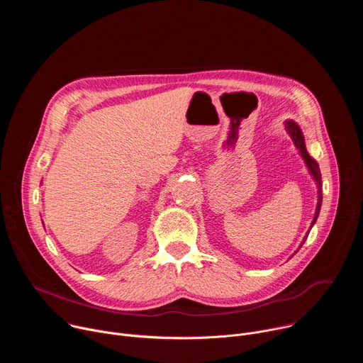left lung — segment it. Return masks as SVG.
Masks as SVG:
<instances>
[{"mask_svg":"<svg viewBox=\"0 0 363 363\" xmlns=\"http://www.w3.org/2000/svg\"><path fill=\"white\" fill-rule=\"evenodd\" d=\"M284 123H286V130L289 132L290 138L293 139V142H294L296 147L298 149L300 157L303 158V161H304V164H306V167H307V169H308L310 175L313 177V179H315V181H316V184H318V206H316V211H315V218H313V221H312V227H313V225H315V223H316V220H318V217H319L320 206H322V199H323V196H322V175H320V169H319L318 162H316L312 157H310L308 152H307V149H306L304 138H303V133H301V130H300L298 125H297L296 122H293V121H286ZM312 227H310V230H312ZM307 235H308V231H307V234H306L304 240L301 241L300 247L304 244V241H306Z\"/></svg>","mask_w":363,"mask_h":363,"instance_id":"left-lung-1","label":"left lung"}]
</instances>
